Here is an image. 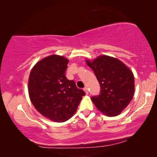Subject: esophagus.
Instances as JSON below:
<instances>
[{
	"mask_svg": "<svg viewBox=\"0 0 157 157\" xmlns=\"http://www.w3.org/2000/svg\"><path fill=\"white\" fill-rule=\"evenodd\" d=\"M84 91H85V93H86V94H89V89H88V88L87 87H86V88H84Z\"/></svg>",
	"mask_w": 157,
	"mask_h": 157,
	"instance_id": "1",
	"label": "esophagus"
}]
</instances>
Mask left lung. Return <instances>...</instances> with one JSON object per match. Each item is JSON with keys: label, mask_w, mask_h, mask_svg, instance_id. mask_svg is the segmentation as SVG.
<instances>
[{"label": "left lung", "mask_w": 157, "mask_h": 157, "mask_svg": "<svg viewBox=\"0 0 157 157\" xmlns=\"http://www.w3.org/2000/svg\"><path fill=\"white\" fill-rule=\"evenodd\" d=\"M87 65L93 70L101 87L98 96L91 98L101 112L108 117L119 115L132 101L134 77L129 68L119 59L100 56Z\"/></svg>", "instance_id": "1"}]
</instances>
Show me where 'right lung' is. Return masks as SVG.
I'll use <instances>...</instances> for the list:
<instances>
[{"label":"right lung","instance_id":"right-lung-1","mask_svg":"<svg viewBox=\"0 0 157 157\" xmlns=\"http://www.w3.org/2000/svg\"><path fill=\"white\" fill-rule=\"evenodd\" d=\"M68 63L66 58L51 55L38 61L30 74V99L36 110L51 121L69 119L86 94L66 77Z\"/></svg>","mask_w":157,"mask_h":157}]
</instances>
